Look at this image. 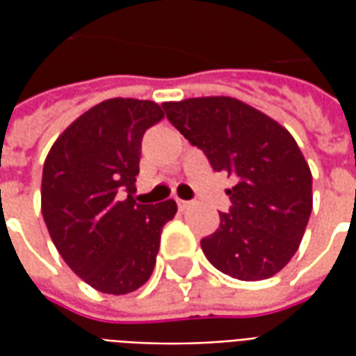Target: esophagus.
I'll list each match as a JSON object with an SVG mask.
<instances>
[{"instance_id":"1","label":"esophagus","mask_w":356,"mask_h":356,"mask_svg":"<svg viewBox=\"0 0 356 356\" xmlns=\"http://www.w3.org/2000/svg\"><path fill=\"white\" fill-rule=\"evenodd\" d=\"M177 206H179V209H181V211H185V209L188 208V206H191V202H186V200H177Z\"/></svg>"}]
</instances>
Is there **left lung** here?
<instances>
[{
    "label": "left lung",
    "mask_w": 356,
    "mask_h": 356,
    "mask_svg": "<svg viewBox=\"0 0 356 356\" xmlns=\"http://www.w3.org/2000/svg\"><path fill=\"white\" fill-rule=\"evenodd\" d=\"M165 116L227 171L231 211L202 238L209 263L238 280H265L282 270L305 234L313 209V175L290 131L234 97L163 102Z\"/></svg>",
    "instance_id": "left-lung-1"
}]
</instances>
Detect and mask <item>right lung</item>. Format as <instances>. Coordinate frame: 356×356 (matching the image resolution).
Returning a JSON list of instances; mask_svg holds the SVG:
<instances>
[{"instance_id":"1","label":"right lung","mask_w":356,"mask_h":356,"mask_svg":"<svg viewBox=\"0 0 356 356\" xmlns=\"http://www.w3.org/2000/svg\"><path fill=\"white\" fill-rule=\"evenodd\" d=\"M162 118L152 101H102L58 135L43 163L42 213L51 240L102 293L124 296L147 282L163 225L177 213L175 200L148 206L133 198L140 140Z\"/></svg>"}]
</instances>
